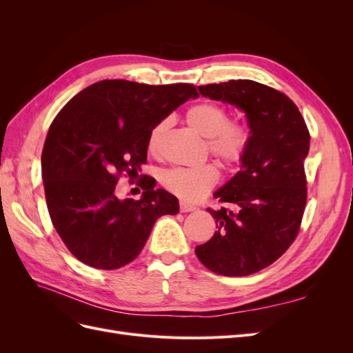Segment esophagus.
<instances>
[{
  "label": "esophagus",
  "instance_id": "34e87169",
  "mask_svg": "<svg viewBox=\"0 0 353 353\" xmlns=\"http://www.w3.org/2000/svg\"><path fill=\"white\" fill-rule=\"evenodd\" d=\"M179 210L183 212V213H185V212H193V210H196V208H194V206H191V205H188V203L181 201V203H179Z\"/></svg>",
  "mask_w": 353,
  "mask_h": 353
}]
</instances>
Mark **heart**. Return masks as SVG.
<instances>
[{"mask_svg": "<svg viewBox=\"0 0 353 353\" xmlns=\"http://www.w3.org/2000/svg\"><path fill=\"white\" fill-rule=\"evenodd\" d=\"M185 121L191 130L203 138H208V152L225 169L240 163L249 143L245 126L230 121L228 112L218 103L205 101L191 108ZM169 119L157 122L147 138V148L156 154L162 144V138L169 128ZM219 172L210 163L197 168H172L162 175V184L170 193L185 201H199L210 193L218 184Z\"/></svg>", "mask_w": 353, "mask_h": 353, "instance_id": "1", "label": "heart"}]
</instances>
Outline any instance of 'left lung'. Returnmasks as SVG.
Segmentation results:
<instances>
[{
	"label": "left lung",
	"instance_id": "1",
	"mask_svg": "<svg viewBox=\"0 0 353 353\" xmlns=\"http://www.w3.org/2000/svg\"><path fill=\"white\" fill-rule=\"evenodd\" d=\"M199 91L241 109L250 137L241 169L213 194L222 208L208 209L218 230L196 254L212 272L245 276L274 263L297 237L311 135L297 105L268 85L237 79L201 85Z\"/></svg>",
	"mask_w": 353,
	"mask_h": 353
}]
</instances>
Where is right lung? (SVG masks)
Listing matches in <instances>:
<instances>
[{
	"instance_id": "obj_1",
	"label": "right lung",
	"mask_w": 353,
	"mask_h": 353,
	"mask_svg": "<svg viewBox=\"0 0 353 353\" xmlns=\"http://www.w3.org/2000/svg\"><path fill=\"white\" fill-rule=\"evenodd\" d=\"M191 97H199L191 83L105 79L54 117L42 148V179L52 225L78 261L121 268L140 254L157 218L176 215L178 199L166 190L152 185L140 200L121 199L116 184L122 175L138 176L152 128Z\"/></svg>"
}]
</instances>
